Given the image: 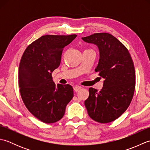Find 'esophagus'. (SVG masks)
<instances>
[{
	"label": "esophagus",
	"mask_w": 150,
	"mask_h": 150,
	"mask_svg": "<svg viewBox=\"0 0 150 150\" xmlns=\"http://www.w3.org/2000/svg\"><path fill=\"white\" fill-rule=\"evenodd\" d=\"M82 88L81 86H75L73 87V90H74L75 91H78L79 90H81V89Z\"/></svg>",
	"instance_id": "1"
}]
</instances>
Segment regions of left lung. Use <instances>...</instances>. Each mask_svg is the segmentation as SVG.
Returning a JSON list of instances; mask_svg holds the SVG:
<instances>
[{
	"label": "left lung",
	"instance_id": "8db88e82",
	"mask_svg": "<svg viewBox=\"0 0 150 150\" xmlns=\"http://www.w3.org/2000/svg\"><path fill=\"white\" fill-rule=\"evenodd\" d=\"M82 39L98 47L99 60L95 71L104 79L100 91L89 89L85 106L91 119L111 122L127 110L134 94L135 73L132 57L124 44L110 33H94Z\"/></svg>",
	"mask_w": 150,
	"mask_h": 150
}]
</instances>
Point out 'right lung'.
Here are the masks:
<instances>
[{
	"label": "right lung",
	"mask_w": 150,
	"mask_h": 150,
	"mask_svg": "<svg viewBox=\"0 0 150 150\" xmlns=\"http://www.w3.org/2000/svg\"><path fill=\"white\" fill-rule=\"evenodd\" d=\"M77 35L40 37L25 50L19 64L18 85L25 106L42 122H56L63 117L73 97L71 85H55L52 72L59 66L64 47Z\"/></svg>",
	"instance_id": "add662e5"
}]
</instances>
